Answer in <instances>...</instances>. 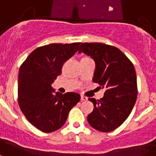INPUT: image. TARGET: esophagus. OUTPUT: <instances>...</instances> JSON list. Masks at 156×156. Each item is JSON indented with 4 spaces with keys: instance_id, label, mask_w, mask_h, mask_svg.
Here are the masks:
<instances>
[{
    "instance_id": "esophagus-1",
    "label": "esophagus",
    "mask_w": 156,
    "mask_h": 156,
    "mask_svg": "<svg viewBox=\"0 0 156 156\" xmlns=\"http://www.w3.org/2000/svg\"><path fill=\"white\" fill-rule=\"evenodd\" d=\"M87 99H88V98H87V97H85V96H83V95L80 96V101H85V100Z\"/></svg>"
}]
</instances>
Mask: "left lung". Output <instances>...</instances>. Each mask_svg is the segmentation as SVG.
<instances>
[{
  "label": "left lung",
  "mask_w": 156,
  "mask_h": 156,
  "mask_svg": "<svg viewBox=\"0 0 156 156\" xmlns=\"http://www.w3.org/2000/svg\"><path fill=\"white\" fill-rule=\"evenodd\" d=\"M78 52L94 60L93 80L106 90L100 100L89 98L94 108L87 116L88 122L100 132L113 131L129 117L137 100L134 67L118 48L108 44L82 43Z\"/></svg>",
  "instance_id": "left-lung-1"
}]
</instances>
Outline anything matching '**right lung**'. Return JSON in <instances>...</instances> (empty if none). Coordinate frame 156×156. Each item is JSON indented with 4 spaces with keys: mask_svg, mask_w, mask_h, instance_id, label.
I'll return each mask as SVG.
<instances>
[{
    "mask_svg": "<svg viewBox=\"0 0 156 156\" xmlns=\"http://www.w3.org/2000/svg\"><path fill=\"white\" fill-rule=\"evenodd\" d=\"M80 43L49 44L29 54L19 68V105L27 119L44 133L56 131L65 124L68 113L80 95L55 92L51 84L61 75L62 67L72 58Z\"/></svg>",
    "mask_w": 156,
    "mask_h": 156,
    "instance_id": "add662e5",
    "label": "right lung"
}]
</instances>
